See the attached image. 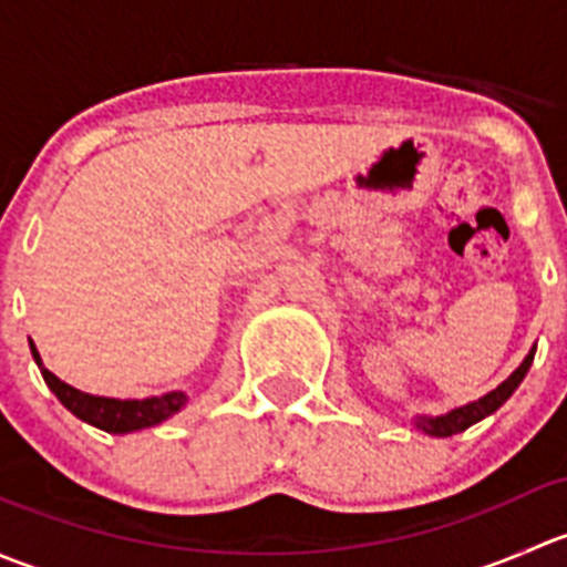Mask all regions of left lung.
<instances>
[{
    "mask_svg": "<svg viewBox=\"0 0 567 567\" xmlns=\"http://www.w3.org/2000/svg\"><path fill=\"white\" fill-rule=\"evenodd\" d=\"M532 359H535V348H532L529 357L524 359L522 368H518L516 373L511 375V379L502 381V384L496 386L494 392H488V394H485V398L474 400V403L461 405V409L450 411V414H444V416H416V427H422V431L431 433V436L444 439V436H455V433H461V431H466V427H472L474 422L485 420V416L494 414V411L499 409V405L505 403V400L518 390V384H522L524 375H527Z\"/></svg>",
    "mask_w": 567,
    "mask_h": 567,
    "instance_id": "1",
    "label": "left lung"
}]
</instances>
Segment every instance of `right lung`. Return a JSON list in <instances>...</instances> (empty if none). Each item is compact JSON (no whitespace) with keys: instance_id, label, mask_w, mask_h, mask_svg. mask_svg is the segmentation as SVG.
Wrapping results in <instances>:
<instances>
[{"instance_id":"1","label":"right lung","mask_w":567,"mask_h":567,"mask_svg":"<svg viewBox=\"0 0 567 567\" xmlns=\"http://www.w3.org/2000/svg\"><path fill=\"white\" fill-rule=\"evenodd\" d=\"M32 357H35L40 375L49 384V390L60 398V403L65 405L71 414H76L79 420L90 422V425L101 427V431L109 433H131V431H142V427H151L164 422L167 416H173L186 398L181 392H167V394H153V398L145 400H114V398H99V394H87L73 390L71 384L56 379L54 373L40 364V353L35 351V346L30 342Z\"/></svg>"}]
</instances>
